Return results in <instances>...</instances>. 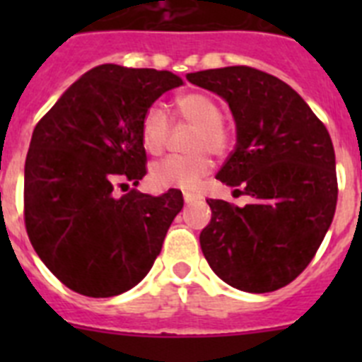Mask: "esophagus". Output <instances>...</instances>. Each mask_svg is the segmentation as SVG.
<instances>
[{
  "label": "esophagus",
  "instance_id": "1",
  "mask_svg": "<svg viewBox=\"0 0 362 362\" xmlns=\"http://www.w3.org/2000/svg\"><path fill=\"white\" fill-rule=\"evenodd\" d=\"M183 199H185V203L190 204L197 199V196L196 194H190V192H183Z\"/></svg>",
  "mask_w": 362,
  "mask_h": 362
}]
</instances>
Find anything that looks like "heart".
Here are the masks:
<instances>
[{"label":"heart","mask_w":362,"mask_h":362,"mask_svg":"<svg viewBox=\"0 0 362 362\" xmlns=\"http://www.w3.org/2000/svg\"><path fill=\"white\" fill-rule=\"evenodd\" d=\"M175 117L194 124L187 143L188 153L168 156L152 166L150 177L159 188H183L192 190L201 179L212 170L214 156H225L232 146V134L223 123V108L212 95L204 92H187L174 99ZM170 137V119L161 105H150L143 112L139 123V139L143 148L152 156H159L166 148Z\"/></svg>","instance_id":"1"}]
</instances>
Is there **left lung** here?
I'll use <instances>...</instances> for the list:
<instances>
[{
    "instance_id": "8db88e82",
    "label": "left lung",
    "mask_w": 362,
    "mask_h": 362,
    "mask_svg": "<svg viewBox=\"0 0 362 362\" xmlns=\"http://www.w3.org/2000/svg\"><path fill=\"white\" fill-rule=\"evenodd\" d=\"M230 105L238 143L216 177L252 197L245 209L206 199L204 257L233 288L267 293L305 270L330 228L337 204L330 134L292 86L252 66L187 74Z\"/></svg>"
}]
</instances>
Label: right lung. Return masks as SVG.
Returning <instances> with one entry per match:
<instances>
[{
	"instance_id": "right-lung-1",
	"label": "right lung",
	"mask_w": 362,
	"mask_h": 362,
	"mask_svg": "<svg viewBox=\"0 0 362 362\" xmlns=\"http://www.w3.org/2000/svg\"><path fill=\"white\" fill-rule=\"evenodd\" d=\"M175 74L101 65L86 72L36 124L25 161L23 214L40 259L65 286L119 296L148 274L183 196L130 188L146 174L143 112Z\"/></svg>"
}]
</instances>
